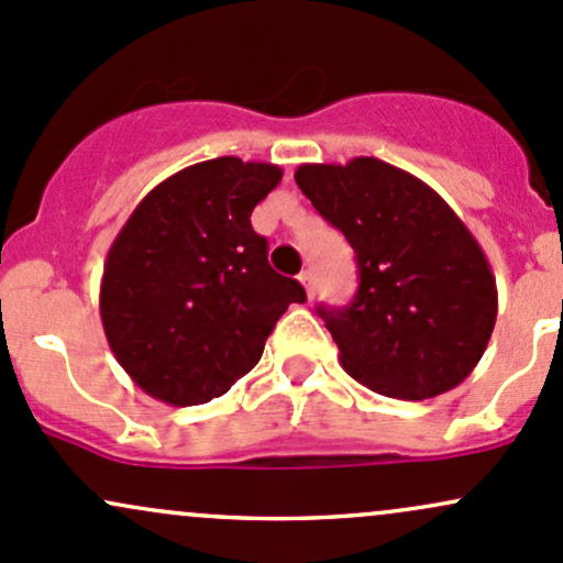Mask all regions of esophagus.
I'll return each mask as SVG.
<instances>
[{
    "mask_svg": "<svg viewBox=\"0 0 563 563\" xmlns=\"http://www.w3.org/2000/svg\"><path fill=\"white\" fill-rule=\"evenodd\" d=\"M298 279H300V284H303V287H306L308 298H313V295H317V282H313L311 271H303V274H300Z\"/></svg>",
    "mask_w": 563,
    "mask_h": 563,
    "instance_id": "34e87169",
    "label": "esophagus"
}]
</instances>
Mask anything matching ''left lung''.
Masks as SVG:
<instances>
[{
  "label": "left lung",
  "mask_w": 563,
  "mask_h": 563,
  "mask_svg": "<svg viewBox=\"0 0 563 563\" xmlns=\"http://www.w3.org/2000/svg\"><path fill=\"white\" fill-rule=\"evenodd\" d=\"M295 183L356 255L352 303L317 308L343 371L395 400L462 384L497 322V279L456 211L378 158L303 163Z\"/></svg>",
  "instance_id": "left-lung-1"
}]
</instances>
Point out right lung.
Listing matches in <instances>:
<instances>
[{"label": "right lung", "mask_w": 563, "mask_h": 563, "mask_svg": "<svg viewBox=\"0 0 563 563\" xmlns=\"http://www.w3.org/2000/svg\"><path fill=\"white\" fill-rule=\"evenodd\" d=\"M282 183L274 163L203 161L139 201L107 252L99 311L114 360L155 400L201 405L257 365L295 279L268 265L252 209Z\"/></svg>", "instance_id": "add662e5"}]
</instances>
